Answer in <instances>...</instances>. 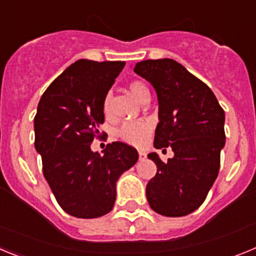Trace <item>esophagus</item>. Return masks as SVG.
<instances>
[{
  "label": "esophagus",
  "mask_w": 256,
  "mask_h": 256,
  "mask_svg": "<svg viewBox=\"0 0 256 256\" xmlns=\"http://www.w3.org/2000/svg\"><path fill=\"white\" fill-rule=\"evenodd\" d=\"M138 159L141 160V162H144V160L146 159V152H144V151H138Z\"/></svg>",
  "instance_id": "1"
}]
</instances>
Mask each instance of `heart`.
<instances>
[{"label":"heart","mask_w":256,"mask_h":256,"mask_svg":"<svg viewBox=\"0 0 256 256\" xmlns=\"http://www.w3.org/2000/svg\"><path fill=\"white\" fill-rule=\"evenodd\" d=\"M128 88H130V92L132 94V96L134 97L136 100H138L140 102L144 100V97L148 96V87L141 82H132ZM108 108H110V94H108L105 97V100H104V112L106 115L108 114ZM151 132H152V124L150 122L136 120L123 124L118 134L126 144L141 148L150 138Z\"/></svg>","instance_id":"obj_1"}]
</instances>
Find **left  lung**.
Returning <instances> with one entry per match:
<instances>
[{
	"mask_svg": "<svg viewBox=\"0 0 256 256\" xmlns=\"http://www.w3.org/2000/svg\"><path fill=\"white\" fill-rule=\"evenodd\" d=\"M134 73L150 82L158 96L154 146L174 152L168 162L156 152L148 155L158 172L146 186V198L158 214L187 216L204 202L218 177L224 112L212 90L176 60L141 61Z\"/></svg>",
	"mask_w": 256,
	"mask_h": 256,
	"instance_id": "1",
	"label": "left lung"
}]
</instances>
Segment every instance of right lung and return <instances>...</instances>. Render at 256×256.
Listing matches in <instances>:
<instances>
[{
	"label": "right lung",
	"instance_id": "right-lung-1",
	"mask_svg": "<svg viewBox=\"0 0 256 256\" xmlns=\"http://www.w3.org/2000/svg\"><path fill=\"white\" fill-rule=\"evenodd\" d=\"M126 62L76 61L48 86L34 118V146L58 205L76 218H98L112 209L116 182L138 160L123 142L102 155L91 142L105 120L104 100Z\"/></svg>",
	"mask_w": 256,
	"mask_h": 256
}]
</instances>
